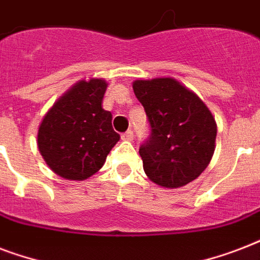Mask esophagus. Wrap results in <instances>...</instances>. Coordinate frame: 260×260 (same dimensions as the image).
Masks as SVG:
<instances>
[{"instance_id":"1","label":"esophagus","mask_w":260,"mask_h":260,"mask_svg":"<svg viewBox=\"0 0 260 260\" xmlns=\"http://www.w3.org/2000/svg\"><path fill=\"white\" fill-rule=\"evenodd\" d=\"M122 140H125V142H131V140H134V132L132 131H126L125 134L121 135Z\"/></svg>"}]
</instances>
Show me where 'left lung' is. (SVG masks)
<instances>
[{
  "label": "left lung",
  "mask_w": 260,
  "mask_h": 260,
  "mask_svg": "<svg viewBox=\"0 0 260 260\" xmlns=\"http://www.w3.org/2000/svg\"><path fill=\"white\" fill-rule=\"evenodd\" d=\"M132 87L151 125L150 139L139 150L144 173L166 189L187 185L213 156V114L197 94L171 77L136 79Z\"/></svg>",
  "instance_id": "8db88e82"
}]
</instances>
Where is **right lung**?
<instances>
[{
	"instance_id": "1",
	"label": "right lung",
	"mask_w": 260,
	"mask_h": 260,
	"mask_svg": "<svg viewBox=\"0 0 260 260\" xmlns=\"http://www.w3.org/2000/svg\"><path fill=\"white\" fill-rule=\"evenodd\" d=\"M108 82L81 79L58 98L43 117L38 147L51 170L69 181H85L97 173L120 140L112 113L102 108Z\"/></svg>"
}]
</instances>
